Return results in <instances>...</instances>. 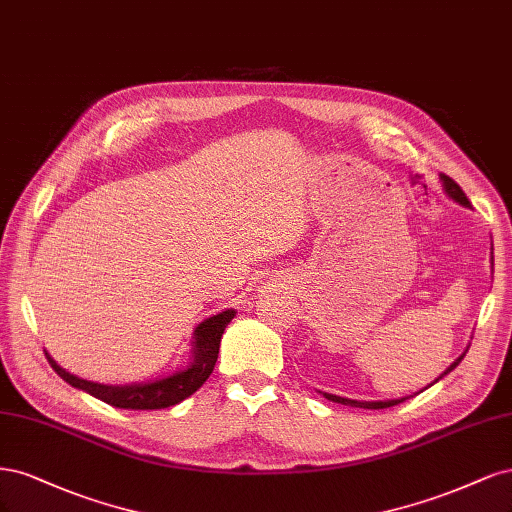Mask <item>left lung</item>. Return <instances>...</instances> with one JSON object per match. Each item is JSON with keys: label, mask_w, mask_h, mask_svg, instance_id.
<instances>
[{"label": "left lung", "mask_w": 512, "mask_h": 512, "mask_svg": "<svg viewBox=\"0 0 512 512\" xmlns=\"http://www.w3.org/2000/svg\"><path fill=\"white\" fill-rule=\"evenodd\" d=\"M442 178V185H444V191L449 193V197H453L455 202H459V204H464V206H470V202H468V197H466V193L461 191V187L455 183L453 178H449L447 174H442L440 176ZM466 355V353H464ZM464 355L461 357H457L453 364L444 370V374H440L434 383H438L442 376H447L451 370H455L457 366H459V361L464 359ZM327 400H332V402H338V404H344V406H355V408H374V410H378V408H389V406H395V404H400V402H404L406 398H400V400H387V402H357V400H346V398H340V395H332V393H323Z\"/></svg>", "instance_id": "left-lung-1"}]
</instances>
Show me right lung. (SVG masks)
I'll use <instances>...</instances> for the list:
<instances>
[{
  "label": "right lung",
  "instance_id": "add662e5",
  "mask_svg": "<svg viewBox=\"0 0 512 512\" xmlns=\"http://www.w3.org/2000/svg\"><path fill=\"white\" fill-rule=\"evenodd\" d=\"M234 317H236V310H225V312H219V315H214L197 325L195 327L193 364L189 368L180 370L168 378H161V381H155V383L125 385V387L100 385V383L82 381V378L65 372L61 366H57V361L48 353H46V359L65 383H70L72 387H78L82 391L91 393L93 398L102 400L114 408H131V410L168 408V406L183 402L185 398H189L191 393H195L206 383V378L214 370V364H217L221 336L225 332L227 323Z\"/></svg>",
  "mask_w": 512,
  "mask_h": 512
}]
</instances>
